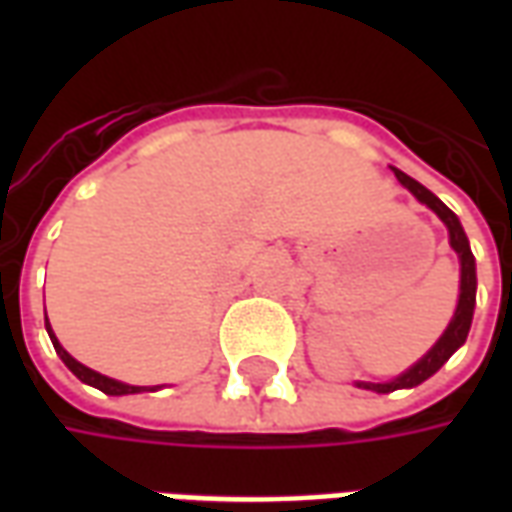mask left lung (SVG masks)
I'll return each instance as SVG.
<instances>
[{"label": "left lung", "mask_w": 512, "mask_h": 512, "mask_svg": "<svg viewBox=\"0 0 512 512\" xmlns=\"http://www.w3.org/2000/svg\"><path fill=\"white\" fill-rule=\"evenodd\" d=\"M395 178L406 186L414 197H417L422 205H428L430 211L439 216L447 233H450V246L455 249V255L461 260V293H458V307L452 312V321L447 323V329L441 334L436 345L430 348L428 354L422 356L419 362L408 367L406 373H400L392 381H384V384H370V381H356L359 389H370V392H378V395H386V392H395V389H411V386H419L422 381H428L433 373H439L441 365L450 359L469 337V329H472V315H474V299H477V268H474V255L472 246H469V238L463 233L461 219L444 205V202L428 191L422 183H417L414 178H408L406 172L395 169Z\"/></svg>", "instance_id": "1"}]
</instances>
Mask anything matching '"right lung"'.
I'll use <instances>...</instances> for the list:
<instances>
[{"label": "right lung", "mask_w": 512, "mask_h": 512, "mask_svg": "<svg viewBox=\"0 0 512 512\" xmlns=\"http://www.w3.org/2000/svg\"><path fill=\"white\" fill-rule=\"evenodd\" d=\"M46 332H49L51 343H54V351H57V356H60L62 362H65V367L71 370L73 376L79 378V381H84V384L95 386V389H101V392H106V395H136V392H145L147 386H134V384H123V381H115V378L109 376H101V373H95V370H90V367H84L82 362H76L65 348L60 345V340L54 337V332H51V323L49 318H46ZM153 392V389H150Z\"/></svg>", "instance_id": "obj_1"}]
</instances>
